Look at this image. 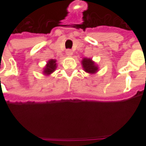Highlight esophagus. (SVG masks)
<instances>
[{"label":"esophagus","instance_id":"1","mask_svg":"<svg viewBox=\"0 0 146 146\" xmlns=\"http://www.w3.org/2000/svg\"><path fill=\"white\" fill-rule=\"evenodd\" d=\"M66 55H67V56H69V57H71V56H72V55H73V52H72V50H67Z\"/></svg>","mask_w":146,"mask_h":146}]
</instances>
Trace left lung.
Instances as JSON below:
<instances>
[{
	"mask_svg": "<svg viewBox=\"0 0 146 146\" xmlns=\"http://www.w3.org/2000/svg\"><path fill=\"white\" fill-rule=\"evenodd\" d=\"M83 70L90 74H94L99 71V66L94 60L90 58H83L81 61Z\"/></svg>",
	"mask_w": 146,
	"mask_h": 146,
	"instance_id": "1",
	"label": "left lung"
}]
</instances>
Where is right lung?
Instances as JSON below:
<instances>
[{
  "label": "right lung",
  "instance_id": "1",
  "mask_svg": "<svg viewBox=\"0 0 146 146\" xmlns=\"http://www.w3.org/2000/svg\"><path fill=\"white\" fill-rule=\"evenodd\" d=\"M57 68V63L55 59H50L47 62V64L45 65L44 68L43 69L42 73L44 75L49 76L54 72Z\"/></svg>",
  "mask_w": 146,
  "mask_h": 146
}]
</instances>
